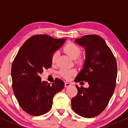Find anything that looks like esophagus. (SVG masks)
<instances>
[{
	"label": "esophagus",
	"mask_w": 128,
	"mask_h": 128,
	"mask_svg": "<svg viewBox=\"0 0 128 128\" xmlns=\"http://www.w3.org/2000/svg\"><path fill=\"white\" fill-rule=\"evenodd\" d=\"M71 86V84H70V83L65 82V87H68V86Z\"/></svg>",
	"instance_id": "esophagus-1"
}]
</instances>
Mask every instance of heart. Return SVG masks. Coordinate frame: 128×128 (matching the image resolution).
I'll use <instances>...</instances> for the list:
<instances>
[{
  "instance_id": "b5f03b06",
  "label": "heart",
  "mask_w": 128,
  "mask_h": 128,
  "mask_svg": "<svg viewBox=\"0 0 128 128\" xmlns=\"http://www.w3.org/2000/svg\"><path fill=\"white\" fill-rule=\"evenodd\" d=\"M64 50L65 51L66 54L71 57L73 60H76L80 56L81 54V49L79 48L78 46H77L75 44L72 43V42H69L65 46L64 48ZM59 55V52H55L54 53L52 56V62L53 63L55 62L56 60L57 57ZM76 70L74 69H67V68H63L61 69L60 72V74L61 76H62L64 78L68 79L71 77L72 76L75 74Z\"/></svg>"
}]
</instances>
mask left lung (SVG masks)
Instances as JSON below:
<instances>
[{
  "mask_svg": "<svg viewBox=\"0 0 128 128\" xmlns=\"http://www.w3.org/2000/svg\"><path fill=\"white\" fill-rule=\"evenodd\" d=\"M74 42L86 50L83 68L76 82H88V88H79L72 99V108L78 115L92 118L105 109L114 93L117 75V62L105 40L96 35H86Z\"/></svg>",
  "mask_w": 128,
  "mask_h": 128,
  "instance_id": "1",
  "label": "left lung"
}]
</instances>
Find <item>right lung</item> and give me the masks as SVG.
Segmentation results:
<instances>
[{
    "label": "right lung",
    "instance_id": "obj_1",
    "mask_svg": "<svg viewBox=\"0 0 128 128\" xmlns=\"http://www.w3.org/2000/svg\"><path fill=\"white\" fill-rule=\"evenodd\" d=\"M65 41L48 35L34 36L23 44L13 61L11 77L14 95L21 108L30 115L48 112L54 96L64 88L61 79L56 78L49 84L42 81L40 74L51 67L52 55Z\"/></svg>",
    "mask_w": 128,
    "mask_h": 128
}]
</instances>
